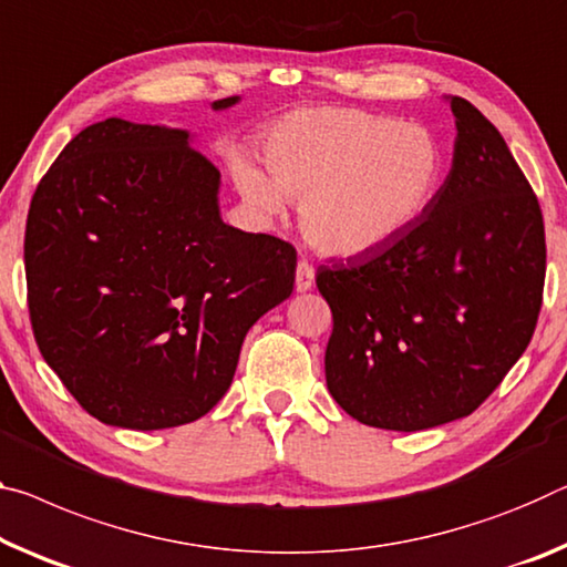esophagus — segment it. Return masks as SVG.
Segmentation results:
<instances>
[{"instance_id": "1", "label": "esophagus", "mask_w": 567, "mask_h": 567, "mask_svg": "<svg viewBox=\"0 0 567 567\" xmlns=\"http://www.w3.org/2000/svg\"><path fill=\"white\" fill-rule=\"evenodd\" d=\"M312 285H316V269H312L310 262L300 259L298 272H295V287H298V292H308Z\"/></svg>"}]
</instances>
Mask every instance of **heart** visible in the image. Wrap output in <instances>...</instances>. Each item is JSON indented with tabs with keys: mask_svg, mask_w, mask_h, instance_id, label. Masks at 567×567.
Instances as JSON below:
<instances>
[{
	"mask_svg": "<svg viewBox=\"0 0 567 567\" xmlns=\"http://www.w3.org/2000/svg\"><path fill=\"white\" fill-rule=\"evenodd\" d=\"M265 164L235 166L241 199L277 217L302 202L300 227L312 247L358 257L401 237L426 212L442 176L434 138L413 123L350 107L285 115L265 138Z\"/></svg>",
	"mask_w": 567,
	"mask_h": 567,
	"instance_id": "heart-1",
	"label": "heart"
}]
</instances>
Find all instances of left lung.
Returning <instances> with one entry per match:
<instances>
[{
    "label": "left lung",
    "mask_w": 567,
    "mask_h": 567,
    "mask_svg": "<svg viewBox=\"0 0 567 567\" xmlns=\"http://www.w3.org/2000/svg\"><path fill=\"white\" fill-rule=\"evenodd\" d=\"M444 186L389 245L318 267L332 312L326 381L361 424L421 431L470 416L533 338L545 224L502 133L452 95Z\"/></svg>",
    "instance_id": "left-lung-1"
}]
</instances>
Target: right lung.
I'll return each instance as SVG.
<instances>
[{
    "label": "right lung",
    "mask_w": 567,
    "mask_h": 567,
    "mask_svg": "<svg viewBox=\"0 0 567 567\" xmlns=\"http://www.w3.org/2000/svg\"><path fill=\"white\" fill-rule=\"evenodd\" d=\"M188 141L166 125H87L27 214L34 340L107 426L202 419L231 385L247 330L295 285L298 251L221 221L219 168Z\"/></svg>",
    "instance_id": "right-lung-1"
}]
</instances>
